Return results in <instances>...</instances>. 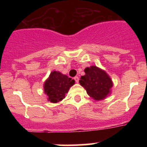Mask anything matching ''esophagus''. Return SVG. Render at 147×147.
Listing matches in <instances>:
<instances>
[{
	"label": "esophagus",
	"mask_w": 147,
	"mask_h": 147,
	"mask_svg": "<svg viewBox=\"0 0 147 147\" xmlns=\"http://www.w3.org/2000/svg\"><path fill=\"white\" fill-rule=\"evenodd\" d=\"M74 80H75V82H76L77 83L79 82V78H78V76L75 77V78H74Z\"/></svg>",
	"instance_id": "obj_1"
}]
</instances>
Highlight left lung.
<instances>
[{
	"label": "left lung",
	"mask_w": 147,
	"mask_h": 147,
	"mask_svg": "<svg viewBox=\"0 0 147 147\" xmlns=\"http://www.w3.org/2000/svg\"><path fill=\"white\" fill-rule=\"evenodd\" d=\"M85 75L81 76L79 82L87 93L95 100L105 99L110 93L112 82L105 71L96 66L84 69Z\"/></svg>",
	"instance_id": "1"
}]
</instances>
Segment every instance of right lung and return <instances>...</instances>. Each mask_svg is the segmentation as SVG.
<instances>
[{
    "instance_id": "1",
    "label": "right lung",
    "mask_w": 147,
    "mask_h": 147,
    "mask_svg": "<svg viewBox=\"0 0 147 147\" xmlns=\"http://www.w3.org/2000/svg\"><path fill=\"white\" fill-rule=\"evenodd\" d=\"M75 84V80L63 75L60 72H52L44 84V92L48 96V100L53 103L65 98L69 87Z\"/></svg>"
}]
</instances>
